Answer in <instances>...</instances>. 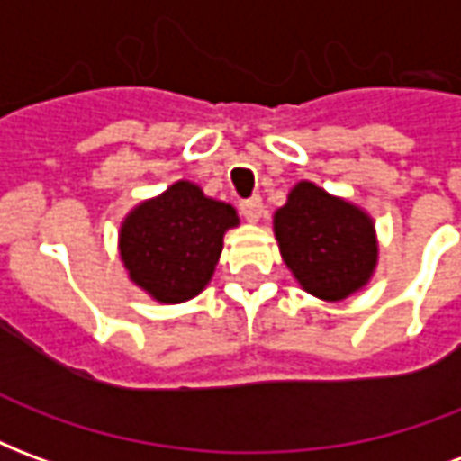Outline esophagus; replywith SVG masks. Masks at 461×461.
<instances>
[{
	"label": "esophagus",
	"mask_w": 461,
	"mask_h": 461,
	"mask_svg": "<svg viewBox=\"0 0 461 461\" xmlns=\"http://www.w3.org/2000/svg\"><path fill=\"white\" fill-rule=\"evenodd\" d=\"M240 212L244 214L247 221H257L264 212V204H261V197H249V200L240 202Z\"/></svg>",
	"instance_id": "obj_1"
}]
</instances>
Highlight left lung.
Returning a JSON list of instances; mask_svg holds the SVG:
<instances>
[{
    "label": "left lung",
    "instance_id": "left-lung-1",
    "mask_svg": "<svg viewBox=\"0 0 461 461\" xmlns=\"http://www.w3.org/2000/svg\"><path fill=\"white\" fill-rule=\"evenodd\" d=\"M281 257L303 289L326 301L357 291L375 269L377 241L366 212L299 182L276 212Z\"/></svg>",
    "mask_w": 461,
    "mask_h": 461
}]
</instances>
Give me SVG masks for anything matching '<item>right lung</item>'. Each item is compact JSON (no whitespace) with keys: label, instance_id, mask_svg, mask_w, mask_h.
<instances>
[{"label":"right lung","instance_id":"obj_1","mask_svg":"<svg viewBox=\"0 0 461 461\" xmlns=\"http://www.w3.org/2000/svg\"><path fill=\"white\" fill-rule=\"evenodd\" d=\"M237 224L231 204L204 197L192 182H175L122 221V264L152 299L180 303L207 286L220 261L221 237Z\"/></svg>","mask_w":461,"mask_h":461}]
</instances>
